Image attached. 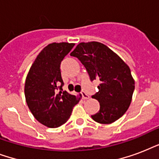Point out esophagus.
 <instances>
[{
    "instance_id": "34e87169",
    "label": "esophagus",
    "mask_w": 159,
    "mask_h": 159,
    "mask_svg": "<svg viewBox=\"0 0 159 159\" xmlns=\"http://www.w3.org/2000/svg\"><path fill=\"white\" fill-rule=\"evenodd\" d=\"M81 94H82V98H83V99H84V100L88 99V98H89V96L87 95V93L86 92H85V91H82V92H81Z\"/></svg>"
}]
</instances>
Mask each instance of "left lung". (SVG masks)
Here are the masks:
<instances>
[{"mask_svg":"<svg viewBox=\"0 0 159 159\" xmlns=\"http://www.w3.org/2000/svg\"><path fill=\"white\" fill-rule=\"evenodd\" d=\"M84 65L90 80H99V92L92 96L100 103V111L92 116L95 121L111 124L120 119L130 105L134 81L128 65L103 43H80L70 53Z\"/></svg>","mask_w":159,"mask_h":159,"instance_id":"8db88e82","label":"left lung"}]
</instances>
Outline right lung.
<instances>
[{"label": "right lung", "instance_id": "add662e5", "mask_svg": "<svg viewBox=\"0 0 159 159\" xmlns=\"http://www.w3.org/2000/svg\"><path fill=\"white\" fill-rule=\"evenodd\" d=\"M74 43H53L46 46L31 66L25 84L26 103L34 118L49 128L67 122L80 97L63 92L60 65Z\"/></svg>", "mask_w": 159, "mask_h": 159}]
</instances>
